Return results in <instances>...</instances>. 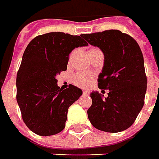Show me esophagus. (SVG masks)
<instances>
[{"label":"esophagus","instance_id":"34e87169","mask_svg":"<svg viewBox=\"0 0 159 159\" xmlns=\"http://www.w3.org/2000/svg\"><path fill=\"white\" fill-rule=\"evenodd\" d=\"M83 95H85V96H89V91H86V90H85V91H83Z\"/></svg>","mask_w":159,"mask_h":159}]
</instances>
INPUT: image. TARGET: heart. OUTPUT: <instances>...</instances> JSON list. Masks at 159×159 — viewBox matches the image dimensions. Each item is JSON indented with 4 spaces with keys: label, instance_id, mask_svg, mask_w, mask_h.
<instances>
[{
    "label": "heart",
    "instance_id": "b5f03b06",
    "mask_svg": "<svg viewBox=\"0 0 159 159\" xmlns=\"http://www.w3.org/2000/svg\"><path fill=\"white\" fill-rule=\"evenodd\" d=\"M98 48H92L90 51L92 50H96ZM92 78L93 75L90 73L87 72H79L76 73L74 76L72 77V82L74 83L78 87H81V88H87L91 84L92 81Z\"/></svg>",
    "mask_w": 159,
    "mask_h": 159
}]
</instances>
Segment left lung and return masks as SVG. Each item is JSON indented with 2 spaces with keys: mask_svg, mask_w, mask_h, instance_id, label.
Here are the masks:
<instances>
[{
  "mask_svg": "<svg viewBox=\"0 0 159 159\" xmlns=\"http://www.w3.org/2000/svg\"><path fill=\"white\" fill-rule=\"evenodd\" d=\"M81 37L103 53L104 64L97 81L99 89L109 90L105 99L98 92L90 94L89 119L98 130L124 131L134 124L144 104L147 77L142 50L136 40L119 30Z\"/></svg>",
  "mask_w": 159,
  "mask_h": 159,
  "instance_id": "left-lung-1",
  "label": "left lung"
}]
</instances>
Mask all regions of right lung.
<instances>
[{
  "instance_id": "obj_1",
  "label": "right lung",
  "mask_w": 159,
  "mask_h": 159,
  "mask_svg": "<svg viewBox=\"0 0 159 159\" xmlns=\"http://www.w3.org/2000/svg\"><path fill=\"white\" fill-rule=\"evenodd\" d=\"M88 42L78 35L53 32L26 47L16 74V101L27 127L40 136L63 131L69 107L82 95L73 85L63 90L56 76L66 70L70 53Z\"/></svg>"
}]
</instances>
